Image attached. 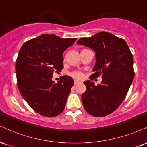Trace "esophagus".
Here are the masks:
<instances>
[{
    "mask_svg": "<svg viewBox=\"0 0 147 147\" xmlns=\"http://www.w3.org/2000/svg\"><path fill=\"white\" fill-rule=\"evenodd\" d=\"M79 83H80V81H79L77 80H75V82H74V84H75V85H77V84H79Z\"/></svg>",
    "mask_w": 147,
    "mask_h": 147,
    "instance_id": "obj_1",
    "label": "esophagus"
}]
</instances>
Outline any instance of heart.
Wrapping results in <instances>:
<instances>
[{
    "mask_svg": "<svg viewBox=\"0 0 147 147\" xmlns=\"http://www.w3.org/2000/svg\"><path fill=\"white\" fill-rule=\"evenodd\" d=\"M70 75L77 79H81L83 77L82 72L80 71H74L70 73Z\"/></svg>",
    "mask_w": 147,
    "mask_h": 147,
    "instance_id": "heart-1",
    "label": "heart"
}]
</instances>
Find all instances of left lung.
I'll list each match as a JSON object with an SVG mask.
<instances>
[{
	"label": "left lung",
	"mask_w": 147,
	"mask_h": 147,
	"mask_svg": "<svg viewBox=\"0 0 147 147\" xmlns=\"http://www.w3.org/2000/svg\"><path fill=\"white\" fill-rule=\"evenodd\" d=\"M77 44L96 53L92 76L96 78L101 75L102 79L97 86L90 80L84 82L86 90L81 95V101L85 110L96 117L107 116L123 102L133 81V56L129 48L123 39L104 31L79 39Z\"/></svg>",
	"instance_id": "obj_1"
}]
</instances>
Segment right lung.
<instances>
[{
	"instance_id": "1",
	"label": "right lung",
	"mask_w": 147,
	"mask_h": 147,
	"mask_svg": "<svg viewBox=\"0 0 147 147\" xmlns=\"http://www.w3.org/2000/svg\"><path fill=\"white\" fill-rule=\"evenodd\" d=\"M76 40L43 34L26 42L19 51L16 63L19 91L35 112L46 117L64 109L74 80L64 75L55 84L52 76L63 68V52Z\"/></svg>"
}]
</instances>
